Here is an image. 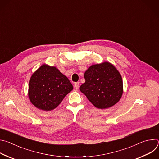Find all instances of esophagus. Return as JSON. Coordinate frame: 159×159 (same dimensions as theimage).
<instances>
[{
	"label": "esophagus",
	"instance_id": "obj_1",
	"mask_svg": "<svg viewBox=\"0 0 159 159\" xmlns=\"http://www.w3.org/2000/svg\"><path fill=\"white\" fill-rule=\"evenodd\" d=\"M79 87H80V83H79V82L75 83V84H74V88H75V89H76V90L79 89Z\"/></svg>",
	"mask_w": 159,
	"mask_h": 159
}]
</instances>
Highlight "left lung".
Listing matches in <instances>:
<instances>
[{
    "label": "left lung",
    "instance_id": "1",
    "mask_svg": "<svg viewBox=\"0 0 159 159\" xmlns=\"http://www.w3.org/2000/svg\"><path fill=\"white\" fill-rule=\"evenodd\" d=\"M84 78L80 91L98 109L109 108L120 100L123 93L122 77L111 63L104 61L89 66Z\"/></svg>",
    "mask_w": 159,
    "mask_h": 159
}]
</instances>
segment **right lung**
Returning <instances> with one entry per match:
<instances>
[{
	"label": "right lung",
	"mask_w": 159,
	"mask_h": 159,
	"mask_svg": "<svg viewBox=\"0 0 159 159\" xmlns=\"http://www.w3.org/2000/svg\"><path fill=\"white\" fill-rule=\"evenodd\" d=\"M73 85L57 67L42 65L32 74L28 88V97L37 108L50 111L56 108Z\"/></svg>",
	"instance_id": "add662e5"
}]
</instances>
